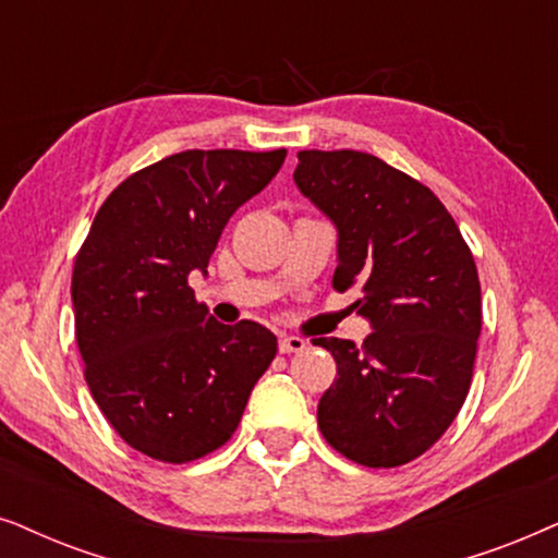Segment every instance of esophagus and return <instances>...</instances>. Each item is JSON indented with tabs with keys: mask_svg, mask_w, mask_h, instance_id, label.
I'll list each match as a JSON object with an SVG mask.
<instances>
[{
	"mask_svg": "<svg viewBox=\"0 0 558 558\" xmlns=\"http://www.w3.org/2000/svg\"><path fill=\"white\" fill-rule=\"evenodd\" d=\"M278 349H280V352H283V354L303 352V349H306V341H303L301 337H288V333H280Z\"/></svg>",
	"mask_w": 558,
	"mask_h": 558,
	"instance_id": "esophagus-1",
	"label": "esophagus"
}]
</instances>
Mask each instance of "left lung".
Masks as SVG:
<instances>
[{
    "label": "left lung",
    "instance_id": "obj_1",
    "mask_svg": "<svg viewBox=\"0 0 558 558\" xmlns=\"http://www.w3.org/2000/svg\"><path fill=\"white\" fill-rule=\"evenodd\" d=\"M293 181L337 227L333 288L373 333L314 339L337 362L318 428L339 454L400 466L434 447L472 383L482 329L477 265L434 191L360 150H303Z\"/></svg>",
    "mask_w": 558,
    "mask_h": 558
}]
</instances>
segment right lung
Masks as SVG:
<instances>
[{
	"label": "right lung",
	"instance_id": "1",
	"mask_svg": "<svg viewBox=\"0 0 558 558\" xmlns=\"http://www.w3.org/2000/svg\"><path fill=\"white\" fill-rule=\"evenodd\" d=\"M286 150H185L109 193L73 265L88 390L132 449L183 464L232 439L278 339L219 324L189 275L206 272L227 221L272 181Z\"/></svg>",
	"mask_w": 558,
	"mask_h": 558
}]
</instances>
